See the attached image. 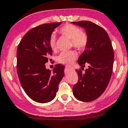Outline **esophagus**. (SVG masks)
Wrapping results in <instances>:
<instances>
[{
    "mask_svg": "<svg viewBox=\"0 0 128 128\" xmlns=\"http://www.w3.org/2000/svg\"><path fill=\"white\" fill-rule=\"evenodd\" d=\"M65 68H66L68 69V70H73L72 68H71V67H70V66H66Z\"/></svg>",
    "mask_w": 128,
    "mask_h": 128,
    "instance_id": "esophagus-1",
    "label": "esophagus"
}]
</instances>
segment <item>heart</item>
Here are the masks:
<instances>
[{
	"label": "heart",
	"instance_id": "1",
	"mask_svg": "<svg viewBox=\"0 0 128 128\" xmlns=\"http://www.w3.org/2000/svg\"><path fill=\"white\" fill-rule=\"evenodd\" d=\"M58 32L61 35L71 40L72 46L78 50H84L88 46V36L85 32L81 31L79 28L71 24H66L58 29ZM56 36L52 34L50 36L49 44L52 50L56 49ZM76 58V53L73 51L62 52L58 56V62L60 64L70 65Z\"/></svg>",
	"mask_w": 128,
	"mask_h": 128
}]
</instances>
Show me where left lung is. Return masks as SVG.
<instances>
[{"label": "left lung", "mask_w": 128, "mask_h": 128, "mask_svg": "<svg viewBox=\"0 0 128 128\" xmlns=\"http://www.w3.org/2000/svg\"><path fill=\"white\" fill-rule=\"evenodd\" d=\"M72 23L84 28L88 36V46L78 59L82 70H76L78 81L73 86V94L80 100L90 102L103 94L110 80L114 63L112 44L106 32L93 22ZM85 64L89 68L82 73Z\"/></svg>", "instance_id": "1"}]
</instances>
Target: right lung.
Masks as SVG:
<instances>
[{"label":"right lung","instance_id":"1","mask_svg":"<svg viewBox=\"0 0 128 128\" xmlns=\"http://www.w3.org/2000/svg\"><path fill=\"white\" fill-rule=\"evenodd\" d=\"M60 22L40 25L28 31L16 52V70L22 88L28 97L39 103L52 101L56 96L64 66L57 64L52 72L46 64L52 54L49 39Z\"/></svg>","mask_w":128,"mask_h":128}]
</instances>
